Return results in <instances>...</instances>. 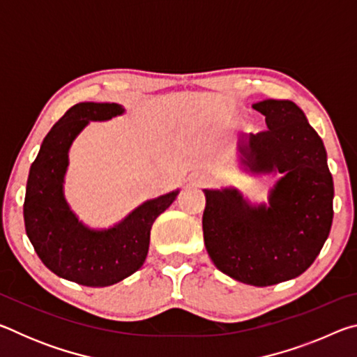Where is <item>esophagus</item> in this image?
<instances>
[{
    "mask_svg": "<svg viewBox=\"0 0 357 357\" xmlns=\"http://www.w3.org/2000/svg\"><path fill=\"white\" fill-rule=\"evenodd\" d=\"M195 181H197L198 185H206V184L211 183V179L208 176H203V174H202V176H197Z\"/></svg>",
    "mask_w": 357,
    "mask_h": 357,
    "instance_id": "1",
    "label": "esophagus"
}]
</instances>
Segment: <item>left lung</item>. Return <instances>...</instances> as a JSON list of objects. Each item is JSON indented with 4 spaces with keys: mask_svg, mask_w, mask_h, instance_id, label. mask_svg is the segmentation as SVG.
<instances>
[{
    "mask_svg": "<svg viewBox=\"0 0 357 357\" xmlns=\"http://www.w3.org/2000/svg\"><path fill=\"white\" fill-rule=\"evenodd\" d=\"M253 108L268 130L239 146L252 172L279 170L269 206H250L234 189L204 190V245L217 269L253 287L301 275L329 236L334 183L323 140L291 100L268 99Z\"/></svg>",
    "mask_w": 357,
    "mask_h": 357,
    "instance_id": "1",
    "label": "left lung"
}]
</instances>
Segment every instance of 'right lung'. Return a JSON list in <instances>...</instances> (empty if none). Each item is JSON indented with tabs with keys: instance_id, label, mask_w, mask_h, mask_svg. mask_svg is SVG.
I'll return each mask as SVG.
<instances>
[{
	"instance_id": "add662e5",
	"label": "right lung",
	"mask_w": 357,
	"mask_h": 357,
	"mask_svg": "<svg viewBox=\"0 0 357 357\" xmlns=\"http://www.w3.org/2000/svg\"><path fill=\"white\" fill-rule=\"evenodd\" d=\"M124 112L118 104L82 102L70 107L48 132L29 168L23 217L26 234L48 269L84 287H108L142 268L154 220L178 195L170 192L143 203L113 228L89 229L78 222L63 195L72 142L88 121Z\"/></svg>"
}]
</instances>
